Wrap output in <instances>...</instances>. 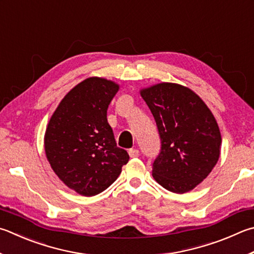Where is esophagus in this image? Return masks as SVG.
Instances as JSON below:
<instances>
[{"label": "esophagus", "mask_w": 254, "mask_h": 254, "mask_svg": "<svg viewBox=\"0 0 254 254\" xmlns=\"http://www.w3.org/2000/svg\"><path fill=\"white\" fill-rule=\"evenodd\" d=\"M140 154V152L137 149H130L128 150V155H130V158H137Z\"/></svg>", "instance_id": "1"}]
</instances>
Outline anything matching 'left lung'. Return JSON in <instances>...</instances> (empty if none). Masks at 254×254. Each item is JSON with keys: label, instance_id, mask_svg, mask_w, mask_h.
<instances>
[{"label": "left lung", "instance_id": "8db88e82", "mask_svg": "<svg viewBox=\"0 0 254 254\" xmlns=\"http://www.w3.org/2000/svg\"><path fill=\"white\" fill-rule=\"evenodd\" d=\"M140 94L161 137L152 175L173 193L193 190L220 158L222 137L213 113L194 91L178 83L161 82L140 89Z\"/></svg>", "mask_w": 254, "mask_h": 254}]
</instances>
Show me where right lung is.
Listing matches in <instances>:
<instances>
[{"instance_id": "obj_1", "label": "right lung", "mask_w": 254, "mask_h": 254, "mask_svg": "<svg viewBox=\"0 0 254 254\" xmlns=\"http://www.w3.org/2000/svg\"><path fill=\"white\" fill-rule=\"evenodd\" d=\"M120 84L91 76L76 84L55 109L44 134L54 173L83 196L99 194L118 179L128 154L117 146L108 108Z\"/></svg>"}]
</instances>
